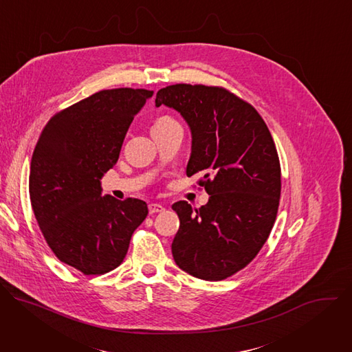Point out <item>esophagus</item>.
<instances>
[{
  "label": "esophagus",
  "instance_id": "34e87169",
  "mask_svg": "<svg viewBox=\"0 0 352 352\" xmlns=\"http://www.w3.org/2000/svg\"><path fill=\"white\" fill-rule=\"evenodd\" d=\"M163 210H164V208H163L162 205H159V204H150V205H148V213H150V214L160 213V212H163Z\"/></svg>",
  "mask_w": 352,
  "mask_h": 352
}]
</instances>
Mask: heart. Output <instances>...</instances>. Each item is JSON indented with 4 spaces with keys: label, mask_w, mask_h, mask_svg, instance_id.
I'll list each match as a JSON object with an SVG mask.
<instances>
[{
    "label": "heart",
    "mask_w": 352,
    "mask_h": 352,
    "mask_svg": "<svg viewBox=\"0 0 352 352\" xmlns=\"http://www.w3.org/2000/svg\"><path fill=\"white\" fill-rule=\"evenodd\" d=\"M171 118L170 117H160V118H157V121L155 122V125H159V124H163V122H167V121H170Z\"/></svg>",
    "instance_id": "heart-1"
}]
</instances>
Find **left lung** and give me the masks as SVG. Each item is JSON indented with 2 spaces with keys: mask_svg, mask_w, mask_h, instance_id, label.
I'll use <instances>...</instances> for the list:
<instances>
[{
  "mask_svg": "<svg viewBox=\"0 0 352 352\" xmlns=\"http://www.w3.org/2000/svg\"><path fill=\"white\" fill-rule=\"evenodd\" d=\"M175 109L192 132L186 175L210 195L200 209L173 205L179 228L171 249L175 263L193 277L220 281L252 262L274 226L281 168L272 133L245 100L220 86L170 85L156 106Z\"/></svg>",
  "mask_w": 352,
  "mask_h": 352,
  "instance_id": "8db88e82",
  "label": "left lung"
}]
</instances>
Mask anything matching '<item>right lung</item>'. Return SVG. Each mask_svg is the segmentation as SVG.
<instances>
[{
	"mask_svg": "<svg viewBox=\"0 0 352 352\" xmlns=\"http://www.w3.org/2000/svg\"><path fill=\"white\" fill-rule=\"evenodd\" d=\"M152 96L132 87L97 91L50 118L33 150L29 195L38 227L54 255L86 276L118 267L148 213L140 199L102 196L100 178Z\"/></svg>",
	"mask_w": 352,
	"mask_h": 352,
	"instance_id": "right-lung-1",
	"label": "right lung"
}]
</instances>
